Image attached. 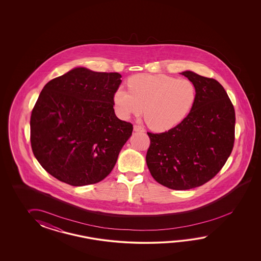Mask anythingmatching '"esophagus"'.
<instances>
[{
    "instance_id": "34e87169",
    "label": "esophagus",
    "mask_w": 261,
    "mask_h": 261,
    "mask_svg": "<svg viewBox=\"0 0 261 261\" xmlns=\"http://www.w3.org/2000/svg\"><path fill=\"white\" fill-rule=\"evenodd\" d=\"M133 129H134L135 132H141V133H144V130H145V129H144L142 126H140V125H134V126H133Z\"/></svg>"
}]
</instances>
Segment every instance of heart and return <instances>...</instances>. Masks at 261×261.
<instances>
[{
    "label": "heart",
    "mask_w": 261,
    "mask_h": 261,
    "mask_svg": "<svg viewBox=\"0 0 261 261\" xmlns=\"http://www.w3.org/2000/svg\"><path fill=\"white\" fill-rule=\"evenodd\" d=\"M128 89L114 94L118 115L123 118L139 116L144 109L148 127L164 132L175 127L189 115L197 98V89L189 79L166 74H137L128 81Z\"/></svg>",
    "instance_id": "obj_1"
}]
</instances>
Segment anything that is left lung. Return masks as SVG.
Masks as SVG:
<instances>
[{
	"label": "left lung",
	"mask_w": 261,
	"mask_h": 261,
	"mask_svg": "<svg viewBox=\"0 0 261 261\" xmlns=\"http://www.w3.org/2000/svg\"><path fill=\"white\" fill-rule=\"evenodd\" d=\"M197 89L191 111L174 128L147 133L146 164L158 183L175 190L194 189L220 172L235 140V110L221 84L190 71L181 72Z\"/></svg>",
	"instance_id": "left-lung-1"
}]
</instances>
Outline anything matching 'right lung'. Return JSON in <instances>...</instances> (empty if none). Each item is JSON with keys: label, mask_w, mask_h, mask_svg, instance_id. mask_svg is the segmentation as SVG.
<instances>
[{"label": "right lung", "mask_w": 261, "mask_h": 261, "mask_svg": "<svg viewBox=\"0 0 261 261\" xmlns=\"http://www.w3.org/2000/svg\"><path fill=\"white\" fill-rule=\"evenodd\" d=\"M118 72L75 68L50 80L31 116V144L41 166L63 183H98L112 172L132 123L117 118Z\"/></svg>", "instance_id": "right-lung-1"}]
</instances>
